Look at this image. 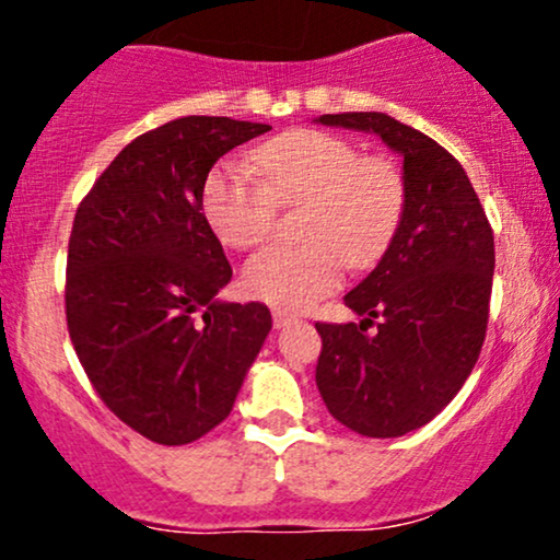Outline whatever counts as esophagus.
Returning a JSON list of instances; mask_svg holds the SVG:
<instances>
[{
  "mask_svg": "<svg viewBox=\"0 0 560 560\" xmlns=\"http://www.w3.org/2000/svg\"><path fill=\"white\" fill-rule=\"evenodd\" d=\"M292 320H294L292 313H287V311H273V326H276V329H284V326L292 324Z\"/></svg>",
  "mask_w": 560,
  "mask_h": 560,
  "instance_id": "34e87169",
  "label": "esophagus"
}]
</instances>
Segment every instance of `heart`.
I'll use <instances>...</instances> for the list:
<instances>
[{"label":"heart","instance_id":"obj_1","mask_svg":"<svg viewBox=\"0 0 560 560\" xmlns=\"http://www.w3.org/2000/svg\"><path fill=\"white\" fill-rule=\"evenodd\" d=\"M221 163L202 186V213L231 249H253L273 234L279 208L311 202L302 236L276 244L244 268L249 298L279 311H305L342 284L345 266L369 268L387 253L405 213V176L387 155H363L355 141L294 128L249 155Z\"/></svg>","mask_w":560,"mask_h":560}]
</instances>
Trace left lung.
Wrapping results in <instances>:
<instances>
[{"label":"left lung","mask_w":560,"mask_h":560,"mask_svg":"<svg viewBox=\"0 0 560 560\" xmlns=\"http://www.w3.org/2000/svg\"><path fill=\"white\" fill-rule=\"evenodd\" d=\"M376 133L402 155L405 213L378 266L345 294L361 324H316V384L339 423L402 436L458 395L485 345L494 240L464 165L427 133L384 113L320 115ZM378 317L376 332H369Z\"/></svg>","instance_id":"obj_1"}]
</instances>
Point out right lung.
Returning <instances> with one entry per match:
<instances>
[{
    "label": "right lung",
    "instance_id": "1",
    "mask_svg": "<svg viewBox=\"0 0 560 560\" xmlns=\"http://www.w3.org/2000/svg\"><path fill=\"white\" fill-rule=\"evenodd\" d=\"M266 124L186 115L141 133L81 199L68 242L70 342L102 402L158 445H186L231 413L271 311L221 302L231 281L202 213L218 158Z\"/></svg>",
    "mask_w": 560,
    "mask_h": 560
}]
</instances>
